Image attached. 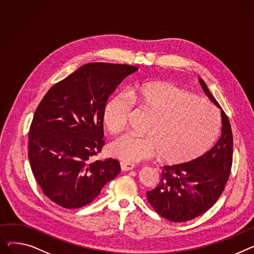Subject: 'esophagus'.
<instances>
[{
  "label": "esophagus",
  "mask_w": 254,
  "mask_h": 254,
  "mask_svg": "<svg viewBox=\"0 0 254 254\" xmlns=\"http://www.w3.org/2000/svg\"><path fill=\"white\" fill-rule=\"evenodd\" d=\"M133 167H134V165L132 163H128V162H126V161L121 162V168H122V171H124V172L130 171V170H132Z\"/></svg>",
  "instance_id": "esophagus-1"
}]
</instances>
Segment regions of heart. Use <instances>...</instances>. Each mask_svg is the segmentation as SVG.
I'll return each instance as SVG.
<instances>
[{
	"mask_svg": "<svg viewBox=\"0 0 254 254\" xmlns=\"http://www.w3.org/2000/svg\"><path fill=\"white\" fill-rule=\"evenodd\" d=\"M128 97L152 113L145 132L126 133L109 146L110 154L127 162H138L159 154L165 162L192 160L209 148L219 129V116L206 99L165 81L134 87ZM131 103L124 94H114L103 109V124L113 134L122 132L128 121Z\"/></svg>",
	"mask_w": 254,
	"mask_h": 254,
	"instance_id": "obj_1",
	"label": "heart"
}]
</instances>
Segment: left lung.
I'll use <instances>...</instances> for the list:
<instances>
[{
	"label": "left lung",
	"instance_id": "8db88e82",
	"mask_svg": "<svg viewBox=\"0 0 254 254\" xmlns=\"http://www.w3.org/2000/svg\"><path fill=\"white\" fill-rule=\"evenodd\" d=\"M211 102L221 109L222 130L215 145L202 156L185 163L164 165L157 187L147 192L151 206L162 217L182 223L207 211L222 195L233 162V133L229 118L199 78Z\"/></svg>",
	"mask_w": 254,
	"mask_h": 254
}]
</instances>
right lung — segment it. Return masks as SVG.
<instances>
[{
	"label": "right lung",
	"instance_id": "add662e5",
	"mask_svg": "<svg viewBox=\"0 0 254 254\" xmlns=\"http://www.w3.org/2000/svg\"><path fill=\"white\" fill-rule=\"evenodd\" d=\"M137 67L84 64L45 95L28 133V158L44 194L64 208L87 205L121 172L118 160L93 161L102 150L103 109Z\"/></svg>",
	"mask_w": 254,
	"mask_h": 254
}]
</instances>
